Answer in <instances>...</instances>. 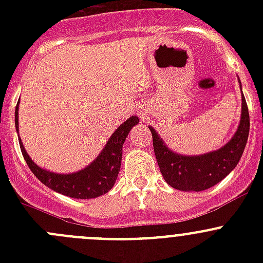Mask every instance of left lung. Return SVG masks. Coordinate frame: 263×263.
I'll return each instance as SVG.
<instances>
[{"label": "left lung", "instance_id": "left-lung-1", "mask_svg": "<svg viewBox=\"0 0 263 263\" xmlns=\"http://www.w3.org/2000/svg\"><path fill=\"white\" fill-rule=\"evenodd\" d=\"M148 128L153 135L155 158L165 182L176 190L200 192L222 181L239 163L249 134L248 107L242 94V115L234 136L222 147L202 155L174 153L154 127L148 126Z\"/></svg>", "mask_w": 263, "mask_h": 263}]
</instances>
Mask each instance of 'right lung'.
Returning <instances> with one entry per match:
<instances>
[{"mask_svg": "<svg viewBox=\"0 0 263 263\" xmlns=\"http://www.w3.org/2000/svg\"><path fill=\"white\" fill-rule=\"evenodd\" d=\"M139 122L136 116L129 117L113 132L95 160H92L86 168L70 174L54 173L41 168L28 155L20 137H18V144L28 166L44 185L68 197L89 200L104 195L115 185L121 169L122 147L131 128ZM15 127L18 136V102L15 109Z\"/></svg>", "mask_w": 263, "mask_h": 263, "instance_id": "right-lung-1", "label": "right lung"}]
</instances>
